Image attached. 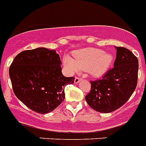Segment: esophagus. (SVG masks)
<instances>
[{
    "label": "esophagus",
    "instance_id": "obj_1",
    "mask_svg": "<svg viewBox=\"0 0 146 146\" xmlns=\"http://www.w3.org/2000/svg\"><path fill=\"white\" fill-rule=\"evenodd\" d=\"M81 78H78V77H76L75 78H74V83H79L80 81H81Z\"/></svg>",
    "mask_w": 146,
    "mask_h": 146
}]
</instances>
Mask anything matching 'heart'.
I'll return each mask as SVG.
<instances>
[{"label": "heart", "instance_id": "1", "mask_svg": "<svg viewBox=\"0 0 146 146\" xmlns=\"http://www.w3.org/2000/svg\"><path fill=\"white\" fill-rule=\"evenodd\" d=\"M114 57L110 53L94 48H83L73 53V59L65 58V67L71 73L80 70L88 71L92 77L100 78L109 70Z\"/></svg>", "mask_w": 146, "mask_h": 146}]
</instances>
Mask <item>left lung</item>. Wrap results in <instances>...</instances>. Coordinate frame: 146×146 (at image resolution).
Returning a JSON list of instances; mask_svg holds the SVG:
<instances>
[{"instance_id":"1","label":"left lung","mask_w":146,"mask_h":146,"mask_svg":"<svg viewBox=\"0 0 146 146\" xmlns=\"http://www.w3.org/2000/svg\"><path fill=\"white\" fill-rule=\"evenodd\" d=\"M117 56L114 68L103 79L91 81L90 92L85 97L89 106L100 113H109L124 105L137 83L138 59L124 47L115 46Z\"/></svg>"}]
</instances>
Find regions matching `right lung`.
Here are the masks:
<instances>
[{
  "label": "right lung",
  "instance_id": "1",
  "mask_svg": "<svg viewBox=\"0 0 146 146\" xmlns=\"http://www.w3.org/2000/svg\"><path fill=\"white\" fill-rule=\"evenodd\" d=\"M55 50L40 48L21 52L9 67L13 92L25 106L40 114L52 111L65 99V86L73 77L62 74Z\"/></svg>",
  "mask_w": 146,
  "mask_h": 146
}]
</instances>
